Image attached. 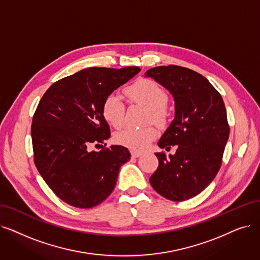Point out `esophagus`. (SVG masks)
Returning a JSON list of instances; mask_svg holds the SVG:
<instances>
[{"label": "esophagus", "instance_id": "1", "mask_svg": "<svg viewBox=\"0 0 260 260\" xmlns=\"http://www.w3.org/2000/svg\"><path fill=\"white\" fill-rule=\"evenodd\" d=\"M131 155H132V157H134V158H137V157H140V156L142 155V153H140V152H138V151H132V152H131Z\"/></svg>", "mask_w": 260, "mask_h": 260}]
</instances>
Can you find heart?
Returning a JSON list of instances; mask_svg holds the SVG:
<instances>
[{"label":"heart","mask_w":260,"mask_h":260,"mask_svg":"<svg viewBox=\"0 0 260 260\" xmlns=\"http://www.w3.org/2000/svg\"><path fill=\"white\" fill-rule=\"evenodd\" d=\"M124 93L128 103L139 104L148 108L145 122H153L161 125L167 120L168 111L166 105L168 103V93L166 90L150 78H140L129 85ZM102 116L109 126L119 128L125 116V104L122 99L115 94H108L102 103ZM157 136V131L153 126L143 128L125 127L114 135V141L128 148L133 151H141Z\"/></svg>","instance_id":"1"}]
</instances>
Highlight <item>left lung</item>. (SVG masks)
<instances>
[{
	"mask_svg": "<svg viewBox=\"0 0 260 260\" xmlns=\"http://www.w3.org/2000/svg\"><path fill=\"white\" fill-rule=\"evenodd\" d=\"M170 91L175 101V118L158 146L171 149L167 158L156 153L158 168L150 177L157 193L182 202L202 192L219 172L230 136L226 109L218 90L200 73L170 64L146 72Z\"/></svg>",
	"mask_w": 260,
	"mask_h": 260,
	"instance_id": "left-lung-1",
	"label": "left lung"
}]
</instances>
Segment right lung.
Instances as JSON below:
<instances>
[{"label": "right lung", "mask_w": 260, "mask_h": 260, "mask_svg": "<svg viewBox=\"0 0 260 260\" xmlns=\"http://www.w3.org/2000/svg\"><path fill=\"white\" fill-rule=\"evenodd\" d=\"M139 67L122 69L91 67L55 82L46 91L31 122L34 162L44 182L60 200L77 208H91L114 190L120 167L129 160L121 145H91L110 136L102 116L104 99L139 73Z\"/></svg>", "instance_id": "obj_1"}]
</instances>
